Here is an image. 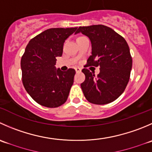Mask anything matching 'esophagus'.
<instances>
[{
    "label": "esophagus",
    "mask_w": 152,
    "mask_h": 152,
    "mask_svg": "<svg viewBox=\"0 0 152 152\" xmlns=\"http://www.w3.org/2000/svg\"><path fill=\"white\" fill-rule=\"evenodd\" d=\"M75 70H76V73H80V72L82 71V69H81L80 67H76V68H75Z\"/></svg>",
    "instance_id": "esophagus-1"
}]
</instances>
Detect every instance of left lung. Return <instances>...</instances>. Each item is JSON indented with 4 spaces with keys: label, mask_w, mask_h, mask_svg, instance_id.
<instances>
[{
    "label": "left lung",
    "mask_w": 152,
    "mask_h": 152,
    "mask_svg": "<svg viewBox=\"0 0 152 152\" xmlns=\"http://www.w3.org/2000/svg\"><path fill=\"white\" fill-rule=\"evenodd\" d=\"M79 32L89 38L92 47L85 67H100L97 76L87 68L82 70L85 75L81 84L84 95L93 104L112 102L124 92L130 78L132 58L129 45L123 37L104 25L79 26L75 34Z\"/></svg>",
    "instance_id": "8db88e82"
}]
</instances>
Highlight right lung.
<instances>
[{
  "instance_id": "obj_1",
  "label": "right lung",
  "mask_w": 152,
  "mask_h": 152,
  "mask_svg": "<svg viewBox=\"0 0 152 152\" xmlns=\"http://www.w3.org/2000/svg\"><path fill=\"white\" fill-rule=\"evenodd\" d=\"M77 29L51 28L31 39L20 61L22 82L29 95L41 105L57 107L67 99L76 73L55 67L66 39Z\"/></svg>"
}]
</instances>
